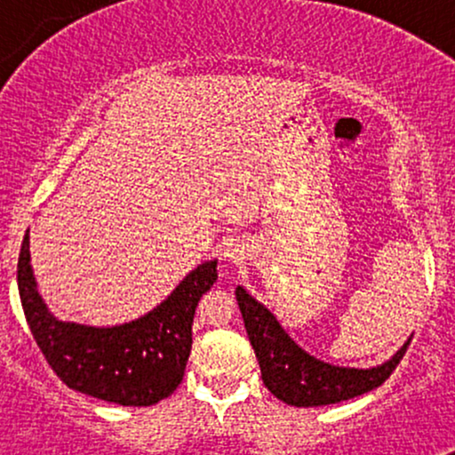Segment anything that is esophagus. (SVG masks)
I'll list each match as a JSON object with an SVG mask.
<instances>
[{"instance_id": "1", "label": "esophagus", "mask_w": 455, "mask_h": 455, "mask_svg": "<svg viewBox=\"0 0 455 455\" xmlns=\"http://www.w3.org/2000/svg\"><path fill=\"white\" fill-rule=\"evenodd\" d=\"M237 252H239V250L233 248V243H228L227 248H224V257H227V259H235V257H237Z\"/></svg>"}]
</instances>
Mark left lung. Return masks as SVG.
<instances>
[{"mask_svg":"<svg viewBox=\"0 0 455 455\" xmlns=\"http://www.w3.org/2000/svg\"><path fill=\"white\" fill-rule=\"evenodd\" d=\"M235 295L250 344L257 353L265 387L291 406L336 404L377 389L389 379L411 344L409 338L387 362L372 368H347V365L329 363L304 351L284 331L274 312L254 299L243 286H237Z\"/></svg>","mask_w":455,"mask_h":455,"instance_id":"1","label":"left lung"}]
</instances>
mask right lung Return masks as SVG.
Here are the masks:
<instances>
[{"label":"right lung","instance_id":"add662e5","mask_svg":"<svg viewBox=\"0 0 455 455\" xmlns=\"http://www.w3.org/2000/svg\"><path fill=\"white\" fill-rule=\"evenodd\" d=\"M218 260L192 269L173 293L148 315L113 327L60 321L38 291L29 231L20 245L17 282L34 340L70 389L122 406H149L169 398L184 379L192 348V321L203 293L218 280Z\"/></svg>","mask_w":455,"mask_h":455}]
</instances>
